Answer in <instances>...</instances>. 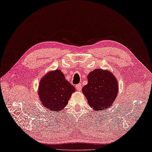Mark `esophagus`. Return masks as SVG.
Masks as SVG:
<instances>
[{
    "label": "esophagus",
    "instance_id": "obj_1",
    "mask_svg": "<svg viewBox=\"0 0 152 152\" xmlns=\"http://www.w3.org/2000/svg\"><path fill=\"white\" fill-rule=\"evenodd\" d=\"M76 89H77V91H81V89H82V87H81V84H77L76 85Z\"/></svg>",
    "mask_w": 152,
    "mask_h": 152
}]
</instances>
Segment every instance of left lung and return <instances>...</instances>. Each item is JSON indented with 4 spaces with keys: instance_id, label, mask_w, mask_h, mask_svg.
<instances>
[{
    "instance_id": "8db88e82",
    "label": "left lung",
    "mask_w": 152,
    "mask_h": 152,
    "mask_svg": "<svg viewBox=\"0 0 152 152\" xmlns=\"http://www.w3.org/2000/svg\"><path fill=\"white\" fill-rule=\"evenodd\" d=\"M82 92L91 108L104 110L112 105L118 93V82L111 72L97 69L89 73Z\"/></svg>"
}]
</instances>
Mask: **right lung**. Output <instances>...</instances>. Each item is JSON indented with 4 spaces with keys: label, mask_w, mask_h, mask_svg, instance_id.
I'll return each instance as SVG.
<instances>
[{
    "label": "right lung",
    "mask_w": 152,
    "mask_h": 152,
    "mask_svg": "<svg viewBox=\"0 0 152 152\" xmlns=\"http://www.w3.org/2000/svg\"><path fill=\"white\" fill-rule=\"evenodd\" d=\"M75 91L59 70L49 72L41 79L39 95L42 105L52 112H60L65 108L72 93Z\"/></svg>",
    "instance_id": "obj_1"
}]
</instances>
